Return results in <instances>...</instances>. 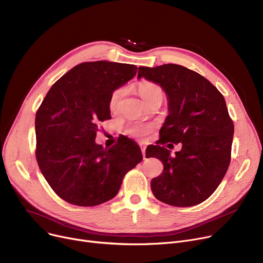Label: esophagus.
I'll list each match as a JSON object with an SVG mask.
<instances>
[{
	"label": "esophagus",
	"mask_w": 263,
	"mask_h": 263,
	"mask_svg": "<svg viewBox=\"0 0 263 263\" xmlns=\"http://www.w3.org/2000/svg\"><path fill=\"white\" fill-rule=\"evenodd\" d=\"M140 146H141V150H142V154H143V157H144V159H146V148H145V146H144L143 144H141Z\"/></svg>",
	"instance_id": "obj_1"
}]
</instances>
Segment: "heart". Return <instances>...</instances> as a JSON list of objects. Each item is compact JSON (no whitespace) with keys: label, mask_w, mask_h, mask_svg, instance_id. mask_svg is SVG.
Here are the masks:
<instances>
[{"label":"heart","mask_w":263,"mask_h":263,"mask_svg":"<svg viewBox=\"0 0 263 263\" xmlns=\"http://www.w3.org/2000/svg\"><path fill=\"white\" fill-rule=\"evenodd\" d=\"M137 91H139V95L142 97V99L147 104L154 100H157V99L163 100L164 98L163 88L154 82H149V81L141 82L140 84L137 85ZM123 93H124L123 88H117L112 92V95H110L109 100H108V108L110 112H116L119 102L123 97ZM148 131H149V127L144 126V124H133V126L129 127L126 130V132L133 137H143L148 133Z\"/></svg>","instance_id":"obj_1"}]
</instances>
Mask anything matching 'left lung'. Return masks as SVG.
Listing matches in <instances>:
<instances>
[{
  "instance_id": "1",
  "label": "left lung",
  "mask_w": 263,
  "mask_h": 263,
  "mask_svg": "<svg viewBox=\"0 0 263 263\" xmlns=\"http://www.w3.org/2000/svg\"><path fill=\"white\" fill-rule=\"evenodd\" d=\"M142 77L159 84L168 98L160 144H183L174 157L160 145L146 150V158H157L164 166L151 180V191L171 205H196L213 194L230 164L234 127L224 97L210 81L180 65L140 67L137 78Z\"/></svg>"
}]
</instances>
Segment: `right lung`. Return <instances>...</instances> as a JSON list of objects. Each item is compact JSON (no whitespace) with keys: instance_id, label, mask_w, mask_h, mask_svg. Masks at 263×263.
<instances>
[{"instance_id":"right-lung-1","label":"right lung","mask_w":263,"mask_h":263,"mask_svg":"<svg viewBox=\"0 0 263 263\" xmlns=\"http://www.w3.org/2000/svg\"><path fill=\"white\" fill-rule=\"evenodd\" d=\"M137 67L107 61L77 65L54 83L35 118L36 159L47 182L65 201L92 206L114 198L122 179L143 160L122 139L109 149L95 142L98 123L110 118L112 92Z\"/></svg>"}]
</instances>
